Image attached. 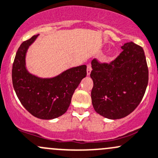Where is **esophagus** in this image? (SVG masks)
I'll return each mask as SVG.
<instances>
[{"instance_id":"1","label":"esophagus","mask_w":158,"mask_h":158,"mask_svg":"<svg viewBox=\"0 0 158 158\" xmlns=\"http://www.w3.org/2000/svg\"><path fill=\"white\" fill-rule=\"evenodd\" d=\"M91 72H92V66H91V64H88V66H87V75L88 76H89V75H90Z\"/></svg>"}]
</instances>
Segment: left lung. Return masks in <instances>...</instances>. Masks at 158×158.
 I'll list each match as a JSON object with an SVG mask.
<instances>
[{
	"label": "left lung",
	"instance_id": "8db88e82",
	"mask_svg": "<svg viewBox=\"0 0 158 158\" xmlns=\"http://www.w3.org/2000/svg\"><path fill=\"white\" fill-rule=\"evenodd\" d=\"M110 63L92 60L91 92L94 110L117 119L127 117L140 104L148 82V68L143 48L132 41Z\"/></svg>",
	"mask_w": 158,
	"mask_h": 158
}]
</instances>
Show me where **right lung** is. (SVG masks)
<instances>
[{
	"mask_svg": "<svg viewBox=\"0 0 158 158\" xmlns=\"http://www.w3.org/2000/svg\"><path fill=\"white\" fill-rule=\"evenodd\" d=\"M39 35L23 41L16 54L12 69L15 92L23 107L37 118L51 119L65 114L74 91L87 75L86 65L71 68L51 79H41L26 68V54Z\"/></svg>",
	"mask_w": 158,
	"mask_h": 158,
	"instance_id": "add662e5",
	"label": "right lung"
}]
</instances>
